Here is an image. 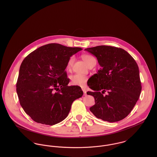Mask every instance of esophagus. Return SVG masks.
<instances>
[{"label":"esophagus","mask_w":157,"mask_h":157,"mask_svg":"<svg viewBox=\"0 0 157 157\" xmlns=\"http://www.w3.org/2000/svg\"><path fill=\"white\" fill-rule=\"evenodd\" d=\"M82 90H83V92L84 93V95H86V89L82 88Z\"/></svg>","instance_id":"1"}]
</instances>
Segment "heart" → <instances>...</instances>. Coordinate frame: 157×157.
I'll use <instances>...</instances> for the list:
<instances>
[{
    "label": "heart",
    "mask_w": 157,
    "mask_h": 157,
    "mask_svg": "<svg viewBox=\"0 0 157 157\" xmlns=\"http://www.w3.org/2000/svg\"><path fill=\"white\" fill-rule=\"evenodd\" d=\"M82 59H83V61L85 62V63L88 67H90V65H92L93 63L96 64L95 59L93 56L89 55V54L83 55L82 56ZM74 60H75V57L74 56H71L67 62V69H71L72 68L73 66V64H74ZM71 80L72 84L74 85L84 86L86 85V83L88 80V77L85 75H80V74H74L71 77Z\"/></svg>",
    "instance_id": "1"
}]
</instances>
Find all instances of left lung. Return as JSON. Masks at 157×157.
Wrapping results in <instances>:
<instances>
[{
	"instance_id": "left-lung-1",
	"label": "left lung",
	"mask_w": 157,
	"mask_h": 157,
	"mask_svg": "<svg viewBox=\"0 0 157 157\" xmlns=\"http://www.w3.org/2000/svg\"><path fill=\"white\" fill-rule=\"evenodd\" d=\"M95 56L101 68L92 75L88 95L94 97L90 112L98 118L116 122L126 117L137 102L141 91L139 69L125 50L101 45L85 49ZM105 91L107 94H103Z\"/></svg>"
}]
</instances>
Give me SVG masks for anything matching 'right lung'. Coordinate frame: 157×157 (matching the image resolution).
<instances>
[{
  "label": "right lung",
  "mask_w": 157,
  "mask_h": 157,
  "mask_svg": "<svg viewBox=\"0 0 157 157\" xmlns=\"http://www.w3.org/2000/svg\"><path fill=\"white\" fill-rule=\"evenodd\" d=\"M81 48L59 44L42 46L23 60L16 91L24 111L34 121L54 125L67 118L72 102L83 92L78 86H68L67 60Z\"/></svg>",
  "instance_id": "add662e5"
}]
</instances>
